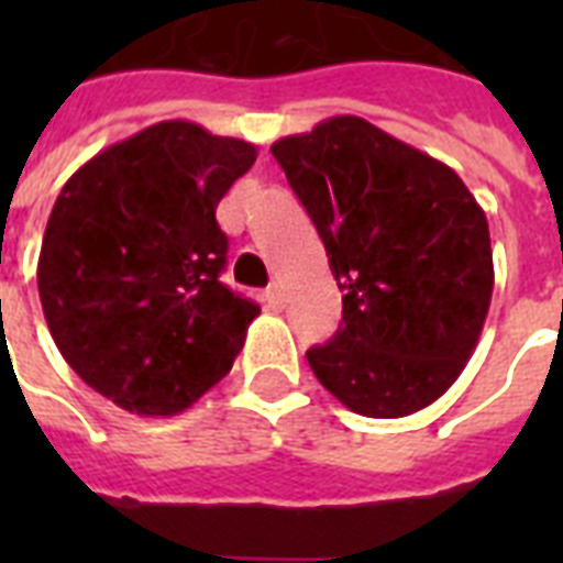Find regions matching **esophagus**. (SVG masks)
Masks as SVG:
<instances>
[{"label":"esophagus","mask_w":563,"mask_h":563,"mask_svg":"<svg viewBox=\"0 0 563 563\" xmlns=\"http://www.w3.org/2000/svg\"><path fill=\"white\" fill-rule=\"evenodd\" d=\"M265 300H268V307L272 309H283V289L277 283H272V286L265 289Z\"/></svg>","instance_id":"1"}]
</instances>
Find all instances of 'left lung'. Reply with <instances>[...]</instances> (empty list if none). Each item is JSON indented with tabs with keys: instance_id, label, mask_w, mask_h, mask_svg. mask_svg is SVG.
<instances>
[{
	"instance_id": "obj_1",
	"label": "left lung",
	"mask_w": 563,
	"mask_h": 563,
	"mask_svg": "<svg viewBox=\"0 0 563 563\" xmlns=\"http://www.w3.org/2000/svg\"><path fill=\"white\" fill-rule=\"evenodd\" d=\"M272 154L344 291L335 335L307 351L318 383L365 418H406L435 402L488 318L485 210L450 166L360 117L283 136Z\"/></svg>"
}]
</instances>
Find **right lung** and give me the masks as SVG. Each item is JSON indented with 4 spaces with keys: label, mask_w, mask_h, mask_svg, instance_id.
I'll list each match as a JSON object with an SVG mask.
<instances>
[{
    "label": "right lung",
    "mask_w": 563,
    "mask_h": 563,
    "mask_svg": "<svg viewBox=\"0 0 563 563\" xmlns=\"http://www.w3.org/2000/svg\"><path fill=\"white\" fill-rule=\"evenodd\" d=\"M254 161L245 140L172 119L99 152L57 195L43 316L69 368L122 409L178 415L233 368L260 307L219 280L216 207Z\"/></svg>",
    "instance_id": "right-lung-1"
}]
</instances>
